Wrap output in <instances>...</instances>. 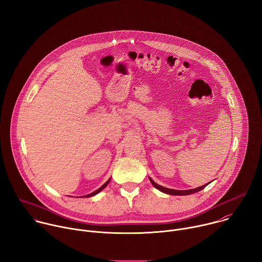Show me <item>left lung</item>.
Listing matches in <instances>:
<instances>
[{"instance_id":"obj_1","label":"left lung","mask_w":262,"mask_h":262,"mask_svg":"<svg viewBox=\"0 0 262 262\" xmlns=\"http://www.w3.org/2000/svg\"><path fill=\"white\" fill-rule=\"evenodd\" d=\"M149 181H150V183L152 184V186L155 187V188H157L158 190H160L161 192H163V193H166V194H169V195H189V194H193V193H196V192H198V191H200V190H202V189H204L206 186H207V184H205V185H203V186H201V187H198V188H195V189H190V190H173V189H168V188H165V187H162V186H160V185H158V184H156L150 178H149Z\"/></svg>"}]
</instances>
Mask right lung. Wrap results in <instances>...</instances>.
<instances>
[{
    "instance_id": "right-lung-1",
    "label": "right lung",
    "mask_w": 262,
    "mask_h": 262,
    "mask_svg": "<svg viewBox=\"0 0 262 262\" xmlns=\"http://www.w3.org/2000/svg\"><path fill=\"white\" fill-rule=\"evenodd\" d=\"M110 181H111V180H108V181H107V182H106V183H105V184H104V185H103V186H102V187H100V188H99V189H98V190H96V191H95V192H93V193H91V194H89V195H85V196H83V197H91V196H94V195H96V194H97V193H99V192H100V191H101V190H103V189H104V188H105V187H106V186H107V184H108V183H110Z\"/></svg>"
}]
</instances>
